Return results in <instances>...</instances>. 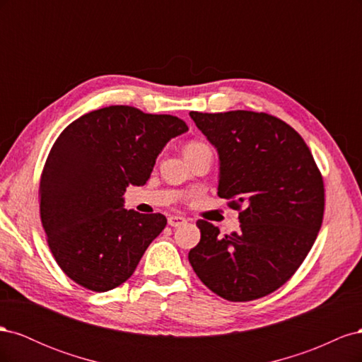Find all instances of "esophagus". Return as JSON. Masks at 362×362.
Returning <instances> with one entry per match:
<instances>
[{"mask_svg":"<svg viewBox=\"0 0 362 362\" xmlns=\"http://www.w3.org/2000/svg\"><path fill=\"white\" fill-rule=\"evenodd\" d=\"M185 222V217H182V216H169V218H168V223L170 225V226H173V228H177V226H181V225H184Z\"/></svg>","mask_w":362,"mask_h":362,"instance_id":"34e87169","label":"esophagus"}]
</instances>
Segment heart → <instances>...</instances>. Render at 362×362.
I'll return each mask as SVG.
<instances>
[{"label":"heart","instance_id":"obj_1","mask_svg":"<svg viewBox=\"0 0 362 362\" xmlns=\"http://www.w3.org/2000/svg\"><path fill=\"white\" fill-rule=\"evenodd\" d=\"M201 148H208L202 141H192L187 146H185V152L187 151H194V149H201Z\"/></svg>","mask_w":362,"mask_h":362}]
</instances>
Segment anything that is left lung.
<instances>
[{
  "label": "left lung",
  "mask_w": 362,
  "mask_h": 362,
  "mask_svg": "<svg viewBox=\"0 0 362 362\" xmlns=\"http://www.w3.org/2000/svg\"><path fill=\"white\" fill-rule=\"evenodd\" d=\"M190 117L218 154L217 194L243 210L231 235L198 221L201 242L189 261L221 298L259 299L294 275L315 242L325 211L320 170L298 131L275 116L235 110Z\"/></svg>",
  "instance_id": "8db88e82"
}]
</instances>
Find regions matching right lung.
Masks as SVG:
<instances>
[{
  "label": "right lung",
  "mask_w": 362,
  "mask_h": 362,
  "mask_svg": "<svg viewBox=\"0 0 362 362\" xmlns=\"http://www.w3.org/2000/svg\"><path fill=\"white\" fill-rule=\"evenodd\" d=\"M189 127L129 105L86 113L62 131L40 178V221L60 269L92 291L133 275L166 226L160 213L124 208L129 184L144 185L168 141Z\"/></svg>",
  "instance_id": "obj_1"
}]
</instances>
